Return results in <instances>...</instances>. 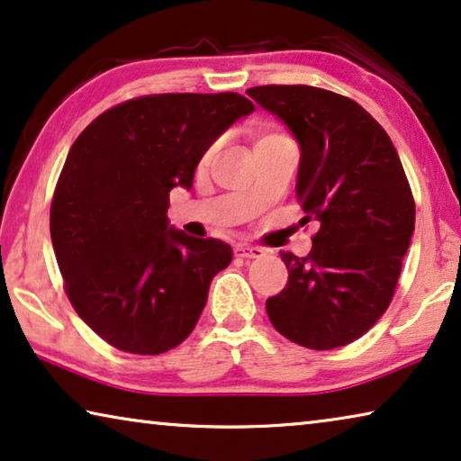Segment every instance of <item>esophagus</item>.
I'll use <instances>...</instances> for the list:
<instances>
[{"label":"esophagus","instance_id":"1","mask_svg":"<svg viewBox=\"0 0 461 461\" xmlns=\"http://www.w3.org/2000/svg\"><path fill=\"white\" fill-rule=\"evenodd\" d=\"M233 254H236L238 258H260L265 254L263 249H257V246H249V244H236L233 246Z\"/></svg>","mask_w":461,"mask_h":461}]
</instances>
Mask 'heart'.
<instances>
[{"instance_id":"b5f03b06","label":"heart","mask_w":461,"mask_h":461,"mask_svg":"<svg viewBox=\"0 0 461 461\" xmlns=\"http://www.w3.org/2000/svg\"><path fill=\"white\" fill-rule=\"evenodd\" d=\"M284 139H285L284 134H279V132H269V130H265V132H258V136H257V142H254V147H257V144H265V142H273V140H284ZM215 153H217V147H215V144H212L211 149L204 150V155L201 157V167H207V165L212 161V157H215Z\"/></svg>"}]
</instances>
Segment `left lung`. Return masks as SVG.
<instances>
[{"instance_id":"left-lung-1","label":"left lung","mask_w":461,"mask_h":461,"mask_svg":"<svg viewBox=\"0 0 461 461\" xmlns=\"http://www.w3.org/2000/svg\"><path fill=\"white\" fill-rule=\"evenodd\" d=\"M246 93L298 140L296 194L304 221H319L308 257L281 252L290 275L267 314L298 346H348L387 311L414 233L400 155L381 123L338 93L304 85Z\"/></svg>"}]
</instances>
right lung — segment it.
I'll list each match as a JSON object with an SVG mask.
<instances>
[{"label":"right lung","mask_w":461,"mask_h":461,"mask_svg":"<svg viewBox=\"0 0 461 461\" xmlns=\"http://www.w3.org/2000/svg\"><path fill=\"white\" fill-rule=\"evenodd\" d=\"M254 112L238 93L147 95L107 109L74 140L51 203V242L78 317L113 348L180 346L231 246L169 225L171 188L190 190L201 157Z\"/></svg>","instance_id":"add662e5"}]
</instances>
